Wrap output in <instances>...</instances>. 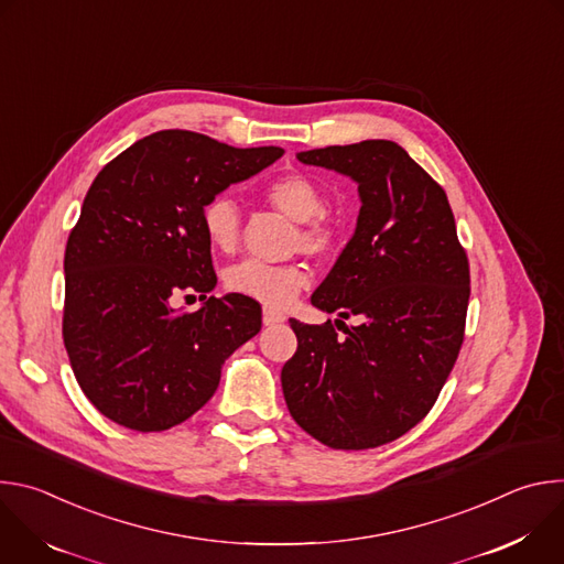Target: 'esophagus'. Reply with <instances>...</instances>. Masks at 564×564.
Instances as JSON below:
<instances>
[{
    "mask_svg": "<svg viewBox=\"0 0 564 564\" xmlns=\"http://www.w3.org/2000/svg\"><path fill=\"white\" fill-rule=\"evenodd\" d=\"M283 321H285V316L281 312H274L270 307L263 310V324L265 326H276V324H283Z\"/></svg>",
    "mask_w": 564,
    "mask_h": 564,
    "instance_id": "esophagus-1",
    "label": "esophagus"
}]
</instances>
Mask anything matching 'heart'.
Segmentation results:
<instances>
[{
    "label": "heart",
    "mask_w": 564,
    "mask_h": 564,
    "mask_svg": "<svg viewBox=\"0 0 564 564\" xmlns=\"http://www.w3.org/2000/svg\"><path fill=\"white\" fill-rule=\"evenodd\" d=\"M263 198L290 220H296L292 250L310 257H333L344 240V225L326 212V196L321 187L303 174H285L274 178ZM203 229L209 246L218 252H234L240 240V209L227 194L209 198L203 207ZM307 285V270L301 263L268 265L261 261H240L225 272V288L248 296L268 307H285Z\"/></svg>",
    "instance_id": "obj_1"
}]
</instances>
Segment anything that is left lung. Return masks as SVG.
Masks as SVG:
<instances>
[{"instance_id": "8db88e82", "label": "left lung", "mask_w": 564, "mask_h": 564, "mask_svg": "<svg viewBox=\"0 0 564 564\" xmlns=\"http://www.w3.org/2000/svg\"><path fill=\"white\" fill-rule=\"evenodd\" d=\"M305 165L359 185L355 236L312 305L339 316L290 318L296 352L281 370L290 415L337 451L388 444L417 426L440 397L464 341L468 257L446 192L390 140L310 149ZM345 335L339 336L336 330Z\"/></svg>"}]
</instances>
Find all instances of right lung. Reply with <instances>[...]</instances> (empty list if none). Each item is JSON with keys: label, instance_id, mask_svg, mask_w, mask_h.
I'll return each mask as SVG.
<instances>
[{"label": "right lung", "instance_id": "1", "mask_svg": "<svg viewBox=\"0 0 564 564\" xmlns=\"http://www.w3.org/2000/svg\"><path fill=\"white\" fill-rule=\"evenodd\" d=\"M281 155L165 129L96 176L66 240L62 337L79 388L111 422L158 433L189 420L225 359L261 330L257 301L207 296L216 272L200 214ZM194 291L200 311L173 307Z\"/></svg>", "mask_w": 564, "mask_h": 564}]
</instances>
